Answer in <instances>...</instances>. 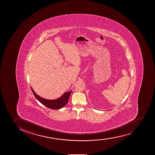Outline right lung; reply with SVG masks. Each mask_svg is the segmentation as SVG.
Returning a JSON list of instances; mask_svg holds the SVG:
<instances>
[{
	"label": "right lung",
	"mask_w": 155,
	"mask_h": 155,
	"mask_svg": "<svg viewBox=\"0 0 155 155\" xmlns=\"http://www.w3.org/2000/svg\"><path fill=\"white\" fill-rule=\"evenodd\" d=\"M31 90L32 91L33 94H34V96L36 98L38 101L42 104L46 106V107L54 110H58L61 109L63 107L66 106V104L68 102L69 97L70 95L71 91L68 92H64L63 95L60 97L59 98H57L55 100H47L45 98H43L36 94L35 91H33L32 87H31Z\"/></svg>",
	"instance_id": "add662e5"
}]
</instances>
